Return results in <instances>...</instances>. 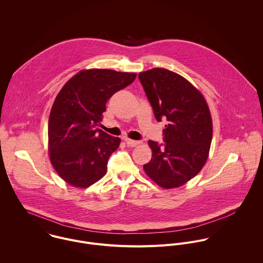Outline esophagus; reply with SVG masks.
<instances>
[{"instance_id": "1", "label": "esophagus", "mask_w": 263, "mask_h": 263, "mask_svg": "<svg viewBox=\"0 0 263 263\" xmlns=\"http://www.w3.org/2000/svg\"><path fill=\"white\" fill-rule=\"evenodd\" d=\"M125 143H126L127 147H136V146H138L140 144L139 141H134V140H129V139H126Z\"/></svg>"}]
</instances>
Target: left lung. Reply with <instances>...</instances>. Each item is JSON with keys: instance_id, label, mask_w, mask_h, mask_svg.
<instances>
[{"instance_id": "1", "label": "left lung", "mask_w": 263, "mask_h": 263, "mask_svg": "<svg viewBox=\"0 0 263 263\" xmlns=\"http://www.w3.org/2000/svg\"><path fill=\"white\" fill-rule=\"evenodd\" d=\"M139 79L158 121H167L164 144L149 141L150 162L144 170L161 187L175 188L204 166L213 138L212 116L204 97L182 76L156 68Z\"/></svg>"}]
</instances>
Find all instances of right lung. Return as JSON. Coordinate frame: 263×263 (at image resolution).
Returning <instances> with one entry per match:
<instances>
[{"label":"right lung","mask_w":263,"mask_h":263,"mask_svg":"<svg viewBox=\"0 0 263 263\" xmlns=\"http://www.w3.org/2000/svg\"><path fill=\"white\" fill-rule=\"evenodd\" d=\"M136 77L112 70H83L58 94L48 119V151L53 168L70 185L88 187L105 175L120 139L96 126L107 100Z\"/></svg>","instance_id":"right-lung-1"}]
</instances>
